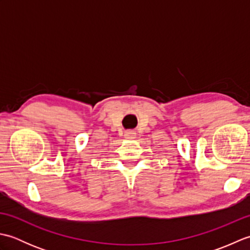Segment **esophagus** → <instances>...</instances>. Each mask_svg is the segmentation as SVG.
Wrapping results in <instances>:
<instances>
[{"label":"esophagus","instance_id":"34e87169","mask_svg":"<svg viewBox=\"0 0 250 250\" xmlns=\"http://www.w3.org/2000/svg\"><path fill=\"white\" fill-rule=\"evenodd\" d=\"M125 139H134V137L136 136V133L134 131L129 130V131L125 132Z\"/></svg>","mask_w":250,"mask_h":250}]
</instances>
